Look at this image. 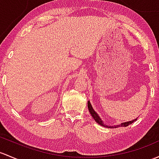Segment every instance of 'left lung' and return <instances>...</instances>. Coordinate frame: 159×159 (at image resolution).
<instances>
[{"instance_id":"1","label":"left lung","mask_w":159,"mask_h":159,"mask_svg":"<svg viewBox=\"0 0 159 159\" xmlns=\"http://www.w3.org/2000/svg\"><path fill=\"white\" fill-rule=\"evenodd\" d=\"M88 110H89V112L91 113V116H93V120H95V121L97 122V123H98V124H100L101 126H104V127H107V128H117L119 127V126H124V127H126V126H129V125L132 124V123H133V122H135L136 119H134L133 120H132V121H128V122H125V123H121V124H119V125H113V126H107V125L105 124L103 122V120H102L101 118H100V116H98V113H96V112L94 111V110L93 109L92 106H91V103H90V101H88Z\"/></svg>"}]
</instances>
